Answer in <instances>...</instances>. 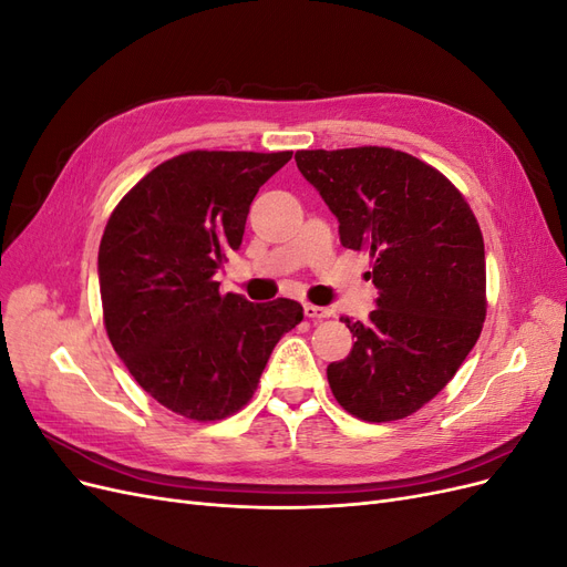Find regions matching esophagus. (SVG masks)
<instances>
[{"mask_svg": "<svg viewBox=\"0 0 567 567\" xmlns=\"http://www.w3.org/2000/svg\"><path fill=\"white\" fill-rule=\"evenodd\" d=\"M302 310H305V317H307V319L321 321V319H326V317H331L329 307H317V305H310V302H305Z\"/></svg>", "mask_w": 567, "mask_h": 567, "instance_id": "esophagus-1", "label": "esophagus"}]
</instances>
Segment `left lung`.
<instances>
[{
	"label": "left lung",
	"mask_w": 567,
	"mask_h": 567,
	"mask_svg": "<svg viewBox=\"0 0 567 567\" xmlns=\"http://www.w3.org/2000/svg\"><path fill=\"white\" fill-rule=\"evenodd\" d=\"M338 217L340 244L367 250L379 288L367 321L342 317L352 352L326 369L338 404L369 423L414 414L447 385L483 331L485 244L458 188L385 146L298 151Z\"/></svg>",
	"instance_id": "left-lung-1"
}]
</instances>
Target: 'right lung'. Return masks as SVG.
Returning a JSON list of instances; mask_svg holds the SVG:
<instances>
[{
  "label": "right lung",
  "instance_id": "add662e5",
  "mask_svg": "<svg viewBox=\"0 0 567 567\" xmlns=\"http://www.w3.org/2000/svg\"><path fill=\"white\" fill-rule=\"evenodd\" d=\"M293 151H188L153 167L115 205L99 246L113 350L153 400L192 421L244 409L284 333L302 321L288 298L221 293L215 274L241 248L260 186Z\"/></svg>",
  "mask_w": 567,
  "mask_h": 567
}]
</instances>
